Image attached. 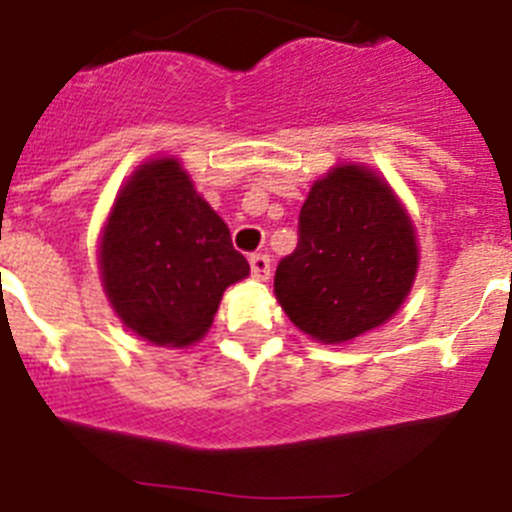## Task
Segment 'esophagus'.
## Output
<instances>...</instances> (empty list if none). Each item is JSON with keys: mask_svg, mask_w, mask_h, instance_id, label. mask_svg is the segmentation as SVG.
<instances>
[{"mask_svg": "<svg viewBox=\"0 0 512 512\" xmlns=\"http://www.w3.org/2000/svg\"><path fill=\"white\" fill-rule=\"evenodd\" d=\"M251 274L256 279H269L271 277V259L266 253H253L251 256Z\"/></svg>", "mask_w": 512, "mask_h": 512, "instance_id": "esophagus-1", "label": "esophagus"}]
</instances>
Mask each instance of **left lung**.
Here are the masks:
<instances>
[{
  "label": "left lung",
  "instance_id": "obj_1",
  "mask_svg": "<svg viewBox=\"0 0 512 512\" xmlns=\"http://www.w3.org/2000/svg\"><path fill=\"white\" fill-rule=\"evenodd\" d=\"M297 233L274 292L302 333L343 343L400 310L418 271V243L405 207L372 169L336 166L312 184Z\"/></svg>",
  "mask_w": 512,
  "mask_h": 512
}]
</instances>
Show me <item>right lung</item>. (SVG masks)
Returning <instances> with one entry per match:
<instances>
[{"instance_id": "obj_1", "label": "right lung", "mask_w": 512, "mask_h": 512, "mask_svg": "<svg viewBox=\"0 0 512 512\" xmlns=\"http://www.w3.org/2000/svg\"><path fill=\"white\" fill-rule=\"evenodd\" d=\"M99 271L117 318L156 346H189L210 330L248 261L176 158L140 166L120 189L102 241Z\"/></svg>"}]
</instances>
